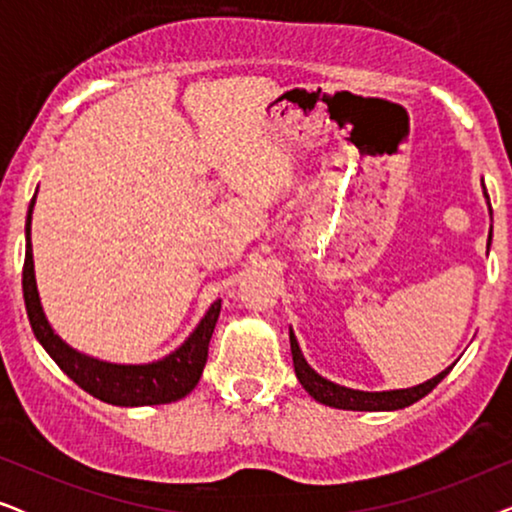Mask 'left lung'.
Listing matches in <instances>:
<instances>
[{
    "label": "left lung",
    "instance_id": "left-lung-1",
    "mask_svg": "<svg viewBox=\"0 0 512 512\" xmlns=\"http://www.w3.org/2000/svg\"><path fill=\"white\" fill-rule=\"evenodd\" d=\"M485 198L489 195L485 193ZM489 240H492V233H489ZM291 338V354H293V368H296V377L298 382L303 384L307 394H310L314 401L331 405V408H340V410H401L408 408V405L417 403L419 398H424L429 391L438 387V382L450 373L452 366L443 370V373L433 377V380L417 384V387L410 389H396V391H354L347 387H340V384H333L324 380V377L314 373V370L307 366V361L300 354V347L296 342V335L289 333Z\"/></svg>",
    "mask_w": 512,
    "mask_h": 512
}]
</instances>
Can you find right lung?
<instances>
[{
	"label": "right lung",
	"mask_w": 512,
	"mask_h": 512,
	"mask_svg": "<svg viewBox=\"0 0 512 512\" xmlns=\"http://www.w3.org/2000/svg\"><path fill=\"white\" fill-rule=\"evenodd\" d=\"M32 209L34 198L27 209L25 221V265H23V298L30 326L41 347L51 354L62 373L74 380L90 396L100 398L111 405H125V408H137V405H163L172 403L191 394L198 384L202 368L207 363L209 340H212L216 319L221 312V300L209 307L205 319L191 333L177 352L165 356L163 361L146 363V366H116V363H104L90 356H83L65 345L53 328L48 326L39 303L37 279H34V261H32Z\"/></svg>",
	"instance_id": "obj_1"
}]
</instances>
